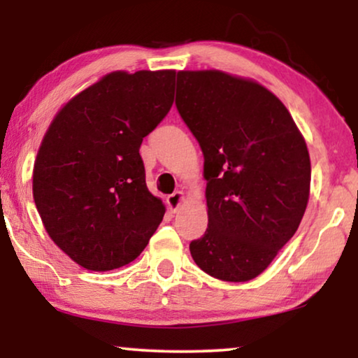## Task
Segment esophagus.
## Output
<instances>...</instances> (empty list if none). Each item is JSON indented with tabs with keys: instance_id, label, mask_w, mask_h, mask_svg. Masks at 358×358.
<instances>
[{
	"instance_id": "1",
	"label": "esophagus",
	"mask_w": 358,
	"mask_h": 358,
	"mask_svg": "<svg viewBox=\"0 0 358 358\" xmlns=\"http://www.w3.org/2000/svg\"><path fill=\"white\" fill-rule=\"evenodd\" d=\"M184 200H185V195L182 190H176L174 194H171L168 197V207L171 208V212H174V213L178 212V210L182 207Z\"/></svg>"
}]
</instances>
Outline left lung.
<instances>
[{
	"mask_svg": "<svg viewBox=\"0 0 358 358\" xmlns=\"http://www.w3.org/2000/svg\"><path fill=\"white\" fill-rule=\"evenodd\" d=\"M176 106L205 158L208 228L190 243L194 262L218 280H252L305 215L306 141L283 102L249 78L178 71Z\"/></svg>",
	"mask_w": 358,
	"mask_h": 358,
	"instance_id": "left-lung-1",
	"label": "left lung"
}]
</instances>
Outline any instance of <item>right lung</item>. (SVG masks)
<instances>
[{
  "label": "right lung",
  "instance_id": "add662e5",
  "mask_svg": "<svg viewBox=\"0 0 358 358\" xmlns=\"http://www.w3.org/2000/svg\"><path fill=\"white\" fill-rule=\"evenodd\" d=\"M174 76L107 73L63 104L43 135L34 202L52 241L87 271L135 261L164 217L138 150L173 106Z\"/></svg>",
  "mask_w": 358,
  "mask_h": 358
}]
</instances>
